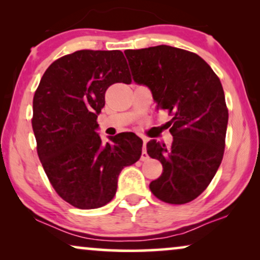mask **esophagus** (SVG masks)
I'll list each match as a JSON object with an SVG mask.
<instances>
[{
  "label": "esophagus",
  "mask_w": 260,
  "mask_h": 260,
  "mask_svg": "<svg viewBox=\"0 0 260 260\" xmlns=\"http://www.w3.org/2000/svg\"><path fill=\"white\" fill-rule=\"evenodd\" d=\"M142 141H143V151H142V156H141V159L142 161H147L149 158V156L147 154V149H145V144H147V140L145 138H142Z\"/></svg>",
  "instance_id": "esophagus-1"
}]
</instances>
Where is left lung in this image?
<instances>
[{"mask_svg": "<svg viewBox=\"0 0 260 260\" xmlns=\"http://www.w3.org/2000/svg\"><path fill=\"white\" fill-rule=\"evenodd\" d=\"M124 53L134 80L150 88L157 110L173 116V143L147 144L163 167L149 188L167 204L193 201L211 183L225 151L229 110L220 79L201 56L172 46Z\"/></svg>", "mask_w": 260, "mask_h": 260, "instance_id": "left-lung-1", "label": "left lung"}]
</instances>
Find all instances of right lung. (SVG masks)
Masks as SVG:
<instances>
[{
    "instance_id": "right-lung-1",
    "label": "right lung",
    "mask_w": 260,
    "mask_h": 260,
    "mask_svg": "<svg viewBox=\"0 0 260 260\" xmlns=\"http://www.w3.org/2000/svg\"><path fill=\"white\" fill-rule=\"evenodd\" d=\"M115 83H131L123 53L81 49L51 63L35 91L31 126L39 158L59 197L77 208L109 204L119 173L141 157L143 142L135 134L103 144L95 133L105 92Z\"/></svg>"
}]
</instances>
